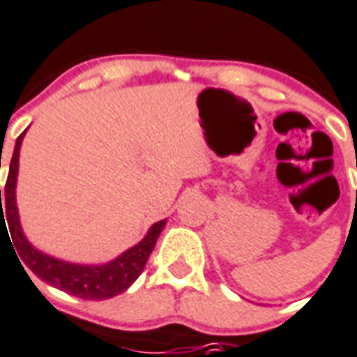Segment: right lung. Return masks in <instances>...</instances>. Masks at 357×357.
<instances>
[{"instance_id": "add662e5", "label": "right lung", "mask_w": 357, "mask_h": 357, "mask_svg": "<svg viewBox=\"0 0 357 357\" xmlns=\"http://www.w3.org/2000/svg\"><path fill=\"white\" fill-rule=\"evenodd\" d=\"M24 135L26 132H22L16 138L15 153H13V159H10L9 176H7V183H5L3 204H1L0 189V232L1 227L7 228V225H4V221L7 220L10 238H13L16 252H18L16 258L20 256L18 262L22 260L20 266L26 264V268L31 269L39 279H43V281L52 284V287L59 288V290H65L67 294L78 296L82 299H97V301H100V299L114 298V296L125 292L144 271V266L148 262L149 255L153 251L157 238L162 232L167 221L155 222L140 243H136L135 247H130L129 251H125L123 255L114 258L112 262L102 264V266H80V264L63 262V260H58V258L48 257L45 252L37 251L33 245L27 241L24 232H22L15 197L16 176H18V157H20V146Z\"/></svg>"}]
</instances>
